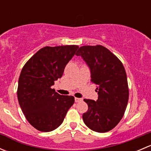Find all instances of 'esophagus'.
<instances>
[{
	"mask_svg": "<svg viewBox=\"0 0 151 151\" xmlns=\"http://www.w3.org/2000/svg\"><path fill=\"white\" fill-rule=\"evenodd\" d=\"M74 100H75V102H80V101H83V99L75 98V99H74Z\"/></svg>",
	"mask_w": 151,
	"mask_h": 151,
	"instance_id": "34e87169",
	"label": "esophagus"
}]
</instances>
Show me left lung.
<instances>
[{
    "label": "left lung",
    "mask_w": 151,
    "mask_h": 151,
    "mask_svg": "<svg viewBox=\"0 0 151 151\" xmlns=\"http://www.w3.org/2000/svg\"><path fill=\"white\" fill-rule=\"evenodd\" d=\"M91 71V81L97 85L98 99H84L88 109L83 115L85 124L94 132L112 130L124 115L128 101L127 77L121 60L101 45L83 46L76 53Z\"/></svg>",
    "instance_id": "obj_1"
}]
</instances>
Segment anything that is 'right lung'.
<instances>
[{
	"label": "right lung",
	"mask_w": 151,
	"mask_h": 151,
	"mask_svg": "<svg viewBox=\"0 0 151 151\" xmlns=\"http://www.w3.org/2000/svg\"><path fill=\"white\" fill-rule=\"evenodd\" d=\"M78 48L77 45L43 47L22 68L18 101L26 119L37 130L49 132L57 129L74 103V96L60 95L51 87L62 77Z\"/></svg>",
	"instance_id": "add662e5"
}]
</instances>
